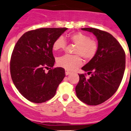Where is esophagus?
Listing matches in <instances>:
<instances>
[{"label": "esophagus", "instance_id": "1", "mask_svg": "<svg viewBox=\"0 0 131 131\" xmlns=\"http://www.w3.org/2000/svg\"><path fill=\"white\" fill-rule=\"evenodd\" d=\"M70 73H71V72H70L69 71H68V70L66 69V76H67V75H69Z\"/></svg>", "mask_w": 131, "mask_h": 131}]
</instances>
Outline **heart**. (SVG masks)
Returning a JSON list of instances; mask_svg holds the SVG:
<instances>
[{
	"mask_svg": "<svg viewBox=\"0 0 131 131\" xmlns=\"http://www.w3.org/2000/svg\"><path fill=\"white\" fill-rule=\"evenodd\" d=\"M69 39L76 45L74 53L75 55H65L57 59V64L68 70H74L81 66V56L86 60H90L95 57L98 49L97 42L90 39L88 35L82 32H75L69 36ZM66 41L62 37H59L53 44V50L60 51L66 46Z\"/></svg>",
	"mask_w": 131,
	"mask_h": 131,
	"instance_id": "heart-1",
	"label": "heart"
}]
</instances>
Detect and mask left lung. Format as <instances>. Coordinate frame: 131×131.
Masks as SVG:
<instances>
[{
	"mask_svg": "<svg viewBox=\"0 0 131 131\" xmlns=\"http://www.w3.org/2000/svg\"><path fill=\"white\" fill-rule=\"evenodd\" d=\"M81 30L94 34L98 41L95 57L81 68L89 78L80 74L76 86L78 98L88 105H98L110 99L120 85L125 68V54L118 41L111 34L94 28Z\"/></svg>",
	"mask_w": 131,
	"mask_h": 131,
	"instance_id": "left-lung-1",
	"label": "left lung"
}]
</instances>
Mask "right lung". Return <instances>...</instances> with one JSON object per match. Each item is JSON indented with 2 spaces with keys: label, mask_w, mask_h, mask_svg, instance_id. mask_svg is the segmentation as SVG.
<instances>
[{
  "label": "right lung",
  "mask_w": 131,
  "mask_h": 131,
  "mask_svg": "<svg viewBox=\"0 0 131 131\" xmlns=\"http://www.w3.org/2000/svg\"><path fill=\"white\" fill-rule=\"evenodd\" d=\"M67 28H41L25 32L18 39L10 61L11 78L20 94L32 103H42L56 94L66 76L62 67L53 68V44ZM50 69L47 73L45 69Z\"/></svg>",
  "instance_id": "add662e5"
}]
</instances>
